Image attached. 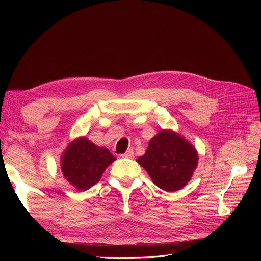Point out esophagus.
<instances>
[{
  "label": "esophagus",
  "mask_w": 261,
  "mask_h": 261,
  "mask_svg": "<svg viewBox=\"0 0 261 261\" xmlns=\"http://www.w3.org/2000/svg\"><path fill=\"white\" fill-rule=\"evenodd\" d=\"M121 156L122 158H130V159H132V158H134V150L133 149H128L125 153L121 154Z\"/></svg>",
  "instance_id": "obj_1"
}]
</instances>
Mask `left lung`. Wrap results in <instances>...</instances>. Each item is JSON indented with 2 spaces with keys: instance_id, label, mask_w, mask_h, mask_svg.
Returning a JSON list of instances; mask_svg holds the SVG:
<instances>
[{
  "instance_id": "8db88e82",
  "label": "left lung",
  "mask_w": 261,
  "mask_h": 261,
  "mask_svg": "<svg viewBox=\"0 0 261 261\" xmlns=\"http://www.w3.org/2000/svg\"><path fill=\"white\" fill-rule=\"evenodd\" d=\"M137 162L163 191L175 192L191 179L198 163L196 149L171 130H161L149 141L146 153Z\"/></svg>"
}]
</instances>
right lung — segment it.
I'll return each instance as SVG.
<instances>
[{
    "label": "right lung",
    "mask_w": 261,
    "mask_h": 261,
    "mask_svg": "<svg viewBox=\"0 0 261 261\" xmlns=\"http://www.w3.org/2000/svg\"><path fill=\"white\" fill-rule=\"evenodd\" d=\"M115 160L106 148H100L87 138H80L67 147L62 156L64 177L80 191H86L100 180L109 164Z\"/></svg>",
    "instance_id": "1"
}]
</instances>
